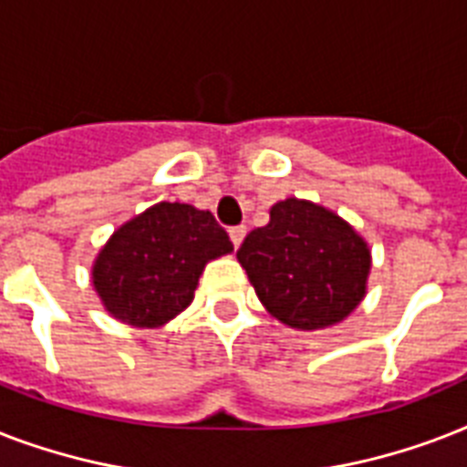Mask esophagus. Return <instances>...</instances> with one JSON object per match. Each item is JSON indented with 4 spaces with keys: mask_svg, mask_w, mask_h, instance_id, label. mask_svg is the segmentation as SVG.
<instances>
[{
    "mask_svg": "<svg viewBox=\"0 0 467 467\" xmlns=\"http://www.w3.org/2000/svg\"><path fill=\"white\" fill-rule=\"evenodd\" d=\"M244 234H247V227H244V225L230 227V240H233L234 247H240L242 240H244Z\"/></svg>",
    "mask_w": 467,
    "mask_h": 467,
    "instance_id": "esophagus-1",
    "label": "esophagus"
}]
</instances>
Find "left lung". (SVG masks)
Returning a JSON list of instances; mask_svg holds the SVG:
<instances>
[{"label": "left lung", "mask_w": 467, "mask_h": 467, "mask_svg": "<svg viewBox=\"0 0 467 467\" xmlns=\"http://www.w3.org/2000/svg\"><path fill=\"white\" fill-rule=\"evenodd\" d=\"M237 249L262 306L293 329H325L358 307L366 296L370 249L329 208L285 198Z\"/></svg>", "instance_id": "left-lung-1"}]
</instances>
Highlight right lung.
Instances as JSON below:
<instances>
[{"label": "right lung", "instance_id": "1", "mask_svg": "<svg viewBox=\"0 0 467 467\" xmlns=\"http://www.w3.org/2000/svg\"><path fill=\"white\" fill-rule=\"evenodd\" d=\"M230 252L233 242L211 211L161 201L111 234L91 281L113 317L152 329L186 310L205 264Z\"/></svg>", "mask_w": 467, "mask_h": 467}]
</instances>
